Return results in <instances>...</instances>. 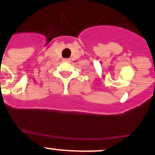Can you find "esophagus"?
<instances>
[{"mask_svg": "<svg viewBox=\"0 0 155 155\" xmlns=\"http://www.w3.org/2000/svg\"><path fill=\"white\" fill-rule=\"evenodd\" d=\"M64 62H70V59L69 58H63Z\"/></svg>", "mask_w": 155, "mask_h": 155, "instance_id": "34e87169", "label": "esophagus"}]
</instances>
